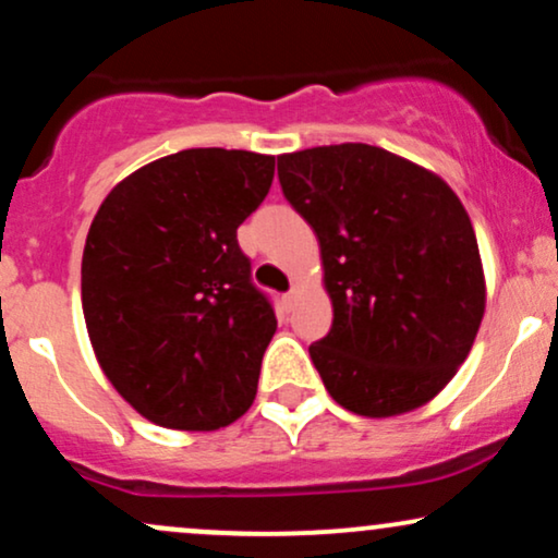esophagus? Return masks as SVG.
<instances>
[{"mask_svg": "<svg viewBox=\"0 0 558 558\" xmlns=\"http://www.w3.org/2000/svg\"><path fill=\"white\" fill-rule=\"evenodd\" d=\"M296 296H299L296 288H291V291L283 293V299H280V301H283V310H286V312H291L293 306H296Z\"/></svg>", "mask_w": 558, "mask_h": 558, "instance_id": "34e87169", "label": "esophagus"}]
</instances>
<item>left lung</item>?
<instances>
[{"mask_svg":"<svg viewBox=\"0 0 558 558\" xmlns=\"http://www.w3.org/2000/svg\"><path fill=\"white\" fill-rule=\"evenodd\" d=\"M278 178L323 254L332 325L310 356L328 393L364 417L430 401L485 312L462 202L438 175L369 144L283 155Z\"/></svg>","mask_w":558,"mask_h":558,"instance_id":"left-lung-1","label":"left lung"}]
</instances>
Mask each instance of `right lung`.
Here are the masks:
<instances>
[{
    "mask_svg": "<svg viewBox=\"0 0 558 558\" xmlns=\"http://www.w3.org/2000/svg\"><path fill=\"white\" fill-rule=\"evenodd\" d=\"M275 157L185 149L128 175L86 235L83 317L118 393L172 430H217L254 396L278 319L235 230Z\"/></svg>",
    "mask_w": 558,
    "mask_h": 558,
    "instance_id": "right-lung-1",
    "label": "right lung"
}]
</instances>
